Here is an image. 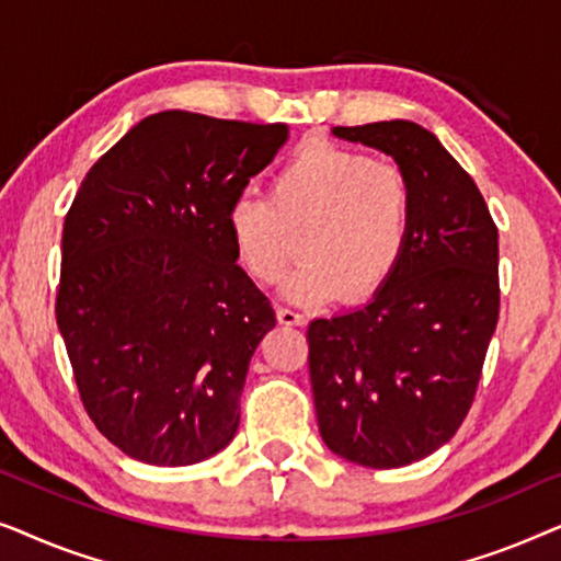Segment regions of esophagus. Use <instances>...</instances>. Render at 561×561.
<instances>
[{
	"mask_svg": "<svg viewBox=\"0 0 561 561\" xmlns=\"http://www.w3.org/2000/svg\"><path fill=\"white\" fill-rule=\"evenodd\" d=\"M278 321L283 327H301L304 317H301V313L290 311V309H278Z\"/></svg>",
	"mask_w": 561,
	"mask_h": 561,
	"instance_id": "1",
	"label": "esophagus"
}]
</instances>
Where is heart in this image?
I'll list each match as a JSON object with an SVG mask.
<instances>
[{
    "instance_id": "heart-1",
    "label": "heart",
    "mask_w": 561,
    "mask_h": 561,
    "mask_svg": "<svg viewBox=\"0 0 561 561\" xmlns=\"http://www.w3.org/2000/svg\"><path fill=\"white\" fill-rule=\"evenodd\" d=\"M227 237L252 280L275 283L294 255L283 296L319 306L363 301L401 263L411 188L401 168L332 142H309L273 175L271 196L242 191L227 206Z\"/></svg>"
}]
</instances>
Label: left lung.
<instances>
[{
  "mask_svg": "<svg viewBox=\"0 0 561 561\" xmlns=\"http://www.w3.org/2000/svg\"><path fill=\"white\" fill-rule=\"evenodd\" d=\"M386 152L411 188V232L370 301L309 324L321 439L347 462H419L470 411L497 324V229L485 198L436 135L405 119L334 127Z\"/></svg>",
  "mask_w": 561,
  "mask_h": 561,
  "instance_id": "8db88e82",
  "label": "left lung"
}]
</instances>
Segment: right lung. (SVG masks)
<instances>
[{"instance_id":"obj_1","label":"right lung","mask_w":561,"mask_h":561,"mask_svg":"<svg viewBox=\"0 0 561 561\" xmlns=\"http://www.w3.org/2000/svg\"><path fill=\"white\" fill-rule=\"evenodd\" d=\"M286 142L280 122L158 112L81 181L56 319L89 416L127 457L186 467L234 439L275 311L237 265L227 206Z\"/></svg>"}]
</instances>
